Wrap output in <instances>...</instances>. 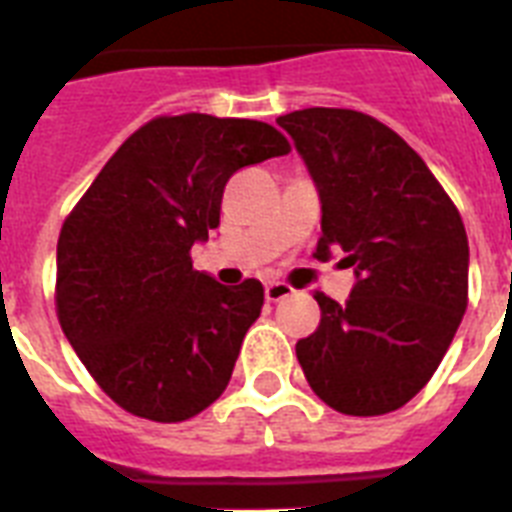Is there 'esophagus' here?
Here are the masks:
<instances>
[{
    "label": "esophagus",
    "instance_id": "1",
    "mask_svg": "<svg viewBox=\"0 0 512 512\" xmlns=\"http://www.w3.org/2000/svg\"><path fill=\"white\" fill-rule=\"evenodd\" d=\"M294 289L289 284H284V281H270L268 286H265V297L270 299V302H281V299L292 297Z\"/></svg>",
    "mask_w": 512,
    "mask_h": 512
}]
</instances>
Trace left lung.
<instances>
[{"label": "left lung", "mask_w": 512, "mask_h": 512, "mask_svg": "<svg viewBox=\"0 0 512 512\" xmlns=\"http://www.w3.org/2000/svg\"><path fill=\"white\" fill-rule=\"evenodd\" d=\"M276 123L318 186L315 257L344 249L357 276L344 305L315 292L321 323L297 342V360L328 407L392 413L429 384L463 321V218L421 155L371 115L307 107Z\"/></svg>", "instance_id": "obj_1"}]
</instances>
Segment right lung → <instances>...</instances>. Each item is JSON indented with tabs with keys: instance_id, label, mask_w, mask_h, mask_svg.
<instances>
[{
	"instance_id": "add662e5",
	"label": "right lung",
	"mask_w": 512,
	"mask_h": 512,
	"mask_svg": "<svg viewBox=\"0 0 512 512\" xmlns=\"http://www.w3.org/2000/svg\"><path fill=\"white\" fill-rule=\"evenodd\" d=\"M289 149L260 120L162 115L120 144L65 218L57 318L123 410L178 423L223 394L263 310V284H218L189 252L218 228L228 178Z\"/></svg>"
}]
</instances>
